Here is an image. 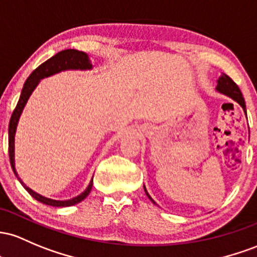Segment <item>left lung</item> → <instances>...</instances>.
Segmentation results:
<instances>
[{
	"label": "left lung",
	"mask_w": 257,
	"mask_h": 257,
	"mask_svg": "<svg viewBox=\"0 0 257 257\" xmlns=\"http://www.w3.org/2000/svg\"><path fill=\"white\" fill-rule=\"evenodd\" d=\"M216 91H217L218 93L223 94V96L229 97L230 99H233L234 102H237L238 104L243 108L244 113L246 114V108H245V102H244L243 94H241V92H240V90H239L238 86L235 85V83L233 82V80L230 79L229 76H227L226 74H221L220 77H218L217 86H216ZM143 188H144V192H146L147 197L149 198V200H151L153 204H155V205H157V203L153 200L151 195H149V193L147 192L146 186H143Z\"/></svg>",
	"instance_id": "left-lung-1"
}]
</instances>
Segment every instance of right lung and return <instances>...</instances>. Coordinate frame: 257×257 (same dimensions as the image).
<instances>
[{
    "label": "right lung",
    "instance_id": "right-lung-1",
    "mask_svg": "<svg viewBox=\"0 0 257 257\" xmlns=\"http://www.w3.org/2000/svg\"><path fill=\"white\" fill-rule=\"evenodd\" d=\"M93 65L88 57L87 53L77 50H64L60 51L59 53H57L56 56H53L52 58L46 60L45 63H42L39 68H36L33 73L30 74V76L28 77L27 81H25L24 86H23L22 93H20L18 104H17L16 109H14L12 117L10 120V126H8V152H10V160H11V166H12L14 175L18 178V181L22 183V186L29 192V194L31 195L34 199H36L40 203L46 204V205L56 206V207H68L73 206L79 204L80 201H82L83 199L87 197L91 193L92 184H93V177L90 181V184L87 186V188L83 191L81 194H79L77 197L68 199V200H56V199H51L47 197H43V195L39 194L35 191H33L31 188L23 182L22 180L18 177V172L16 170V159H14V141H16V132L17 127H18V122L20 116H22L23 110H24L25 105H27L29 98H30L33 92L35 91V88L39 86V83L41 80L46 79V77H50L52 75H56L62 73V71L66 70H92Z\"/></svg>",
    "mask_w": 257,
    "mask_h": 257
}]
</instances>
